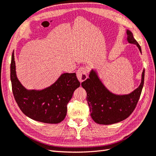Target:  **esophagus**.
Wrapping results in <instances>:
<instances>
[{"instance_id": "obj_1", "label": "esophagus", "mask_w": 156, "mask_h": 156, "mask_svg": "<svg viewBox=\"0 0 156 156\" xmlns=\"http://www.w3.org/2000/svg\"><path fill=\"white\" fill-rule=\"evenodd\" d=\"M88 75V70L87 68L85 67H82L79 68L77 71V77L80 82H83L85 81L87 78Z\"/></svg>"}]
</instances>
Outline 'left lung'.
Here are the masks:
<instances>
[{
	"mask_svg": "<svg viewBox=\"0 0 156 156\" xmlns=\"http://www.w3.org/2000/svg\"><path fill=\"white\" fill-rule=\"evenodd\" d=\"M127 41L136 44L141 53L139 43L134 39L132 33L127 30ZM145 70L141 76V82L136 90L128 95H117L107 90L95 71L92 70L88 79L81 83L87 92V101L90 113L95 122L110 125L126 119L134 111L139 101L144 87Z\"/></svg>",
	"mask_w": 156,
	"mask_h": 156,
	"instance_id": "left-lung-1",
	"label": "left lung"
}]
</instances>
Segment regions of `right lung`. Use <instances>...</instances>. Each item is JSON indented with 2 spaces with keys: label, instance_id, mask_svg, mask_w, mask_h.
I'll use <instances>...</instances> for the list:
<instances>
[{
  "label": "right lung",
  "instance_id": "right-lung-1",
  "mask_svg": "<svg viewBox=\"0 0 156 156\" xmlns=\"http://www.w3.org/2000/svg\"><path fill=\"white\" fill-rule=\"evenodd\" d=\"M10 80L14 98L22 112L30 119L46 123H58L65 119L68 103L75 90L80 86L75 73H66L43 90H27L16 77L13 52Z\"/></svg>",
  "mask_w": 156,
  "mask_h": 156
}]
</instances>
